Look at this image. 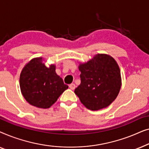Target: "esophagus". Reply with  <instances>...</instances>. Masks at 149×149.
Masks as SVG:
<instances>
[{
	"mask_svg": "<svg viewBox=\"0 0 149 149\" xmlns=\"http://www.w3.org/2000/svg\"><path fill=\"white\" fill-rule=\"evenodd\" d=\"M69 87H70L71 89H74L75 87H76V85H75L74 83H71V84L69 85Z\"/></svg>",
	"mask_w": 149,
	"mask_h": 149,
	"instance_id": "1",
	"label": "esophagus"
}]
</instances>
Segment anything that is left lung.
I'll return each mask as SVG.
<instances>
[{
  "label": "left lung",
  "instance_id": "obj_1",
  "mask_svg": "<svg viewBox=\"0 0 149 149\" xmlns=\"http://www.w3.org/2000/svg\"><path fill=\"white\" fill-rule=\"evenodd\" d=\"M81 84L74 93L87 109H102L111 104L121 86L119 67L115 59L107 54H97L86 63L80 64Z\"/></svg>",
  "mask_w": 149,
  "mask_h": 149
}]
</instances>
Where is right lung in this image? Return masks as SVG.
I'll return each mask as SVG.
<instances>
[{"mask_svg": "<svg viewBox=\"0 0 149 149\" xmlns=\"http://www.w3.org/2000/svg\"><path fill=\"white\" fill-rule=\"evenodd\" d=\"M19 86L26 100L40 109L50 108L68 88L56 74V66L47 67L42 58L32 59L25 65L20 74Z\"/></svg>", "mask_w": 149, "mask_h": 149, "instance_id": "add662e5", "label": "right lung"}]
</instances>
